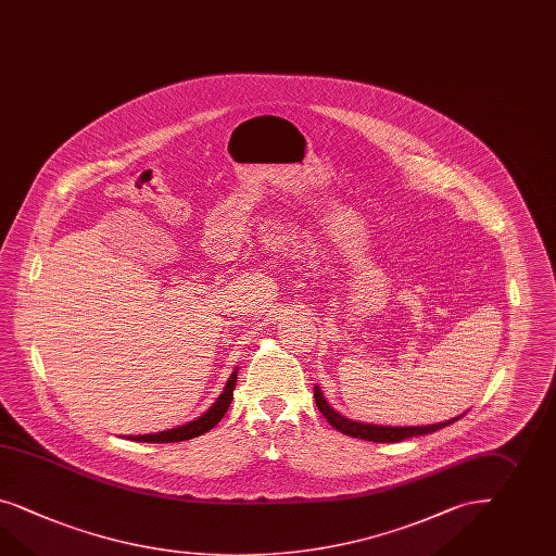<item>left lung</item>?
Masks as SVG:
<instances>
[{"mask_svg": "<svg viewBox=\"0 0 556 556\" xmlns=\"http://www.w3.org/2000/svg\"><path fill=\"white\" fill-rule=\"evenodd\" d=\"M316 396V405L319 413L326 417L331 427L340 433L348 437H356V439H366V441H376V443H399L405 441L408 437L427 435V433H435L439 429L447 427L451 422L462 419L464 415L455 417V419L445 420V422H437V425H425V427H387V425H366L358 420H350L342 417L340 413H336L324 399V394L319 389H314Z\"/></svg>", "mask_w": 556, "mask_h": 556, "instance_id": "8db88e82", "label": "left lung"}]
</instances>
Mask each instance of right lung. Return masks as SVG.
<instances>
[{
  "label": "right lung",
  "instance_id": "right-lung-1",
  "mask_svg": "<svg viewBox=\"0 0 556 556\" xmlns=\"http://www.w3.org/2000/svg\"><path fill=\"white\" fill-rule=\"evenodd\" d=\"M235 387H237V370L228 378L223 394L216 399V403L202 417H198V419L188 422V425L169 429V431L153 433V435H129V439L131 441H148V443H178V441L204 435L206 431H211L214 425H218V420L225 417V413L228 410V406H230V401H232Z\"/></svg>",
  "mask_w": 556,
  "mask_h": 556
}]
</instances>
